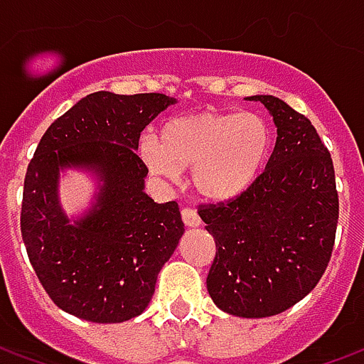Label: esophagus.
I'll return each instance as SVG.
<instances>
[{
  "label": "esophagus",
  "instance_id": "34e87169",
  "mask_svg": "<svg viewBox=\"0 0 364 364\" xmlns=\"http://www.w3.org/2000/svg\"><path fill=\"white\" fill-rule=\"evenodd\" d=\"M181 218L187 228H198L200 226V218H198V214L193 208H183Z\"/></svg>",
  "mask_w": 364,
  "mask_h": 364
}]
</instances>
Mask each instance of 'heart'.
I'll return each mask as SVG.
<instances>
[{
  "mask_svg": "<svg viewBox=\"0 0 364 364\" xmlns=\"http://www.w3.org/2000/svg\"><path fill=\"white\" fill-rule=\"evenodd\" d=\"M273 151V128L259 112L205 111L166 120L158 142L146 136L138 154L151 175L175 183L191 169V185L206 203H232L257 183Z\"/></svg>",
  "mask_w": 364,
  "mask_h": 364,
  "instance_id": "1",
  "label": "heart"
}]
</instances>
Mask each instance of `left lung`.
<instances>
[{
  "instance_id": "left-lung-1",
  "label": "left lung",
  "mask_w": 364,
  "mask_h": 364,
  "mask_svg": "<svg viewBox=\"0 0 364 364\" xmlns=\"http://www.w3.org/2000/svg\"><path fill=\"white\" fill-rule=\"evenodd\" d=\"M265 105L277 142L265 171L245 195L198 210L216 242L206 289L222 312L269 318L318 284L336 242L339 200L333 161L312 122L273 95Z\"/></svg>"
}]
</instances>
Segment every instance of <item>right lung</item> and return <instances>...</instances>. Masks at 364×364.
<instances>
[{
    "label": "right lung",
    "mask_w": 364,
    "mask_h": 364,
    "mask_svg": "<svg viewBox=\"0 0 364 364\" xmlns=\"http://www.w3.org/2000/svg\"><path fill=\"white\" fill-rule=\"evenodd\" d=\"M177 103L164 93L83 97L44 132L25 175L21 234L38 281L64 312L95 323L132 320L148 308L161 267L185 234L175 200L146 195L140 132ZM87 173L92 203L68 215L59 179Z\"/></svg>",
    "instance_id": "1"
}]
</instances>
